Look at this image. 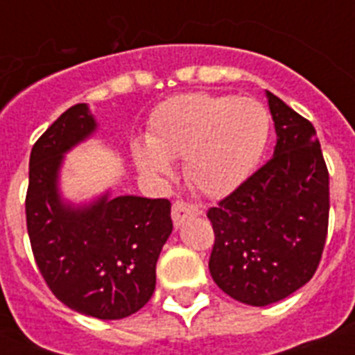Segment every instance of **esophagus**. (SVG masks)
<instances>
[{"instance_id": "1", "label": "esophagus", "mask_w": 355, "mask_h": 355, "mask_svg": "<svg viewBox=\"0 0 355 355\" xmlns=\"http://www.w3.org/2000/svg\"><path fill=\"white\" fill-rule=\"evenodd\" d=\"M173 223H175V227H180L186 219L189 217H197L199 216V210L195 208L193 205H189V202H184V200H175L173 202Z\"/></svg>"}]
</instances>
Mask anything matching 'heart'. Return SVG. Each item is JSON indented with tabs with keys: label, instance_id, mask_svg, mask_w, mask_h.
<instances>
[{
	"label": "heart",
	"instance_id": "obj_1",
	"mask_svg": "<svg viewBox=\"0 0 355 355\" xmlns=\"http://www.w3.org/2000/svg\"><path fill=\"white\" fill-rule=\"evenodd\" d=\"M267 108L252 97L184 94L167 99L150 118L147 144L134 158L145 177L164 180L169 160L184 156V175L197 191L221 197L239 186L269 139Z\"/></svg>",
	"mask_w": 355,
	"mask_h": 355
}]
</instances>
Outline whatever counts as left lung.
<instances>
[{
	"label": "left lung",
	"mask_w": 355,
	"mask_h": 355,
	"mask_svg": "<svg viewBox=\"0 0 355 355\" xmlns=\"http://www.w3.org/2000/svg\"><path fill=\"white\" fill-rule=\"evenodd\" d=\"M275 155L208 210L216 241L210 275L248 306H269L300 289L319 267L328 234L330 177L315 127L265 92Z\"/></svg>",
	"instance_id": "left-lung-1"
}]
</instances>
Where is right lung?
<instances>
[{
	"label": "right lung",
	"mask_w": 355,
	"mask_h": 355,
	"mask_svg": "<svg viewBox=\"0 0 355 355\" xmlns=\"http://www.w3.org/2000/svg\"><path fill=\"white\" fill-rule=\"evenodd\" d=\"M85 103L68 108L33 145L25 197L35 261L53 295L88 317L125 319L153 297L156 261L171 236V202L136 195L73 205L58 189L64 155L96 132Z\"/></svg>",
	"instance_id": "obj_1"
}]
</instances>
